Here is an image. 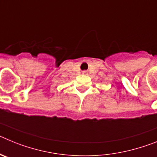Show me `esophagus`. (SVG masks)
<instances>
[{
  "label": "esophagus",
  "instance_id": "34e87169",
  "mask_svg": "<svg viewBox=\"0 0 157 157\" xmlns=\"http://www.w3.org/2000/svg\"><path fill=\"white\" fill-rule=\"evenodd\" d=\"M82 74L86 75V71H82Z\"/></svg>",
  "mask_w": 157,
  "mask_h": 157
}]
</instances>
